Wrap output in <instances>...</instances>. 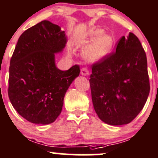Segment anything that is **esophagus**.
Listing matches in <instances>:
<instances>
[{"mask_svg": "<svg viewBox=\"0 0 158 158\" xmlns=\"http://www.w3.org/2000/svg\"><path fill=\"white\" fill-rule=\"evenodd\" d=\"M80 73L82 76H87L89 75V71H88V69L86 68H82V70L80 71Z\"/></svg>", "mask_w": 158, "mask_h": 158, "instance_id": "obj_1", "label": "esophagus"}]
</instances>
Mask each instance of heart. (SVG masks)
Wrapping results in <instances>:
<instances>
[{"label": "heart", "mask_w": 158, "mask_h": 158, "mask_svg": "<svg viewBox=\"0 0 158 158\" xmlns=\"http://www.w3.org/2000/svg\"><path fill=\"white\" fill-rule=\"evenodd\" d=\"M89 46L83 52V58L88 62H95L100 60L108 55L115 44V38L110 34L104 33L103 29H95L88 33L83 38L82 44L88 40H93ZM67 55L70 56V50H67Z\"/></svg>", "instance_id": "obj_1"}]
</instances>
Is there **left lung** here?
<instances>
[{"label": "left lung", "mask_w": 158, "mask_h": 158, "mask_svg": "<svg viewBox=\"0 0 158 158\" xmlns=\"http://www.w3.org/2000/svg\"><path fill=\"white\" fill-rule=\"evenodd\" d=\"M95 112L101 121L119 126L132 121L149 94L147 58L141 43L130 33L115 52L92 66L89 80Z\"/></svg>", "instance_id": "left-lung-1"}]
</instances>
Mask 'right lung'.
<instances>
[{
    "label": "right lung",
    "instance_id": "add662e5",
    "mask_svg": "<svg viewBox=\"0 0 158 158\" xmlns=\"http://www.w3.org/2000/svg\"><path fill=\"white\" fill-rule=\"evenodd\" d=\"M67 42L65 31L47 20L19 38L10 66L8 95L18 113L33 124H48L61 112L64 98L80 73L78 65L60 70L55 54Z\"/></svg>",
    "mask_w": 158,
    "mask_h": 158
}]
</instances>
